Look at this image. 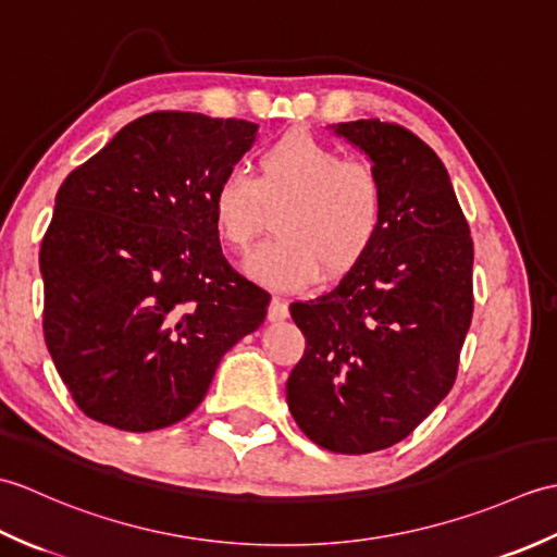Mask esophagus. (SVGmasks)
Masks as SVG:
<instances>
[{
    "label": "esophagus",
    "instance_id": "1",
    "mask_svg": "<svg viewBox=\"0 0 557 557\" xmlns=\"http://www.w3.org/2000/svg\"><path fill=\"white\" fill-rule=\"evenodd\" d=\"M287 315H289V309H287V304H285V301L277 299V297L270 301V306H268V321L277 323V321H285Z\"/></svg>",
    "mask_w": 557,
    "mask_h": 557
}]
</instances>
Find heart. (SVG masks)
Returning <instances> with one entry per match:
<instances>
[{"label":"heart","mask_w":557,"mask_h":557,"mask_svg":"<svg viewBox=\"0 0 557 557\" xmlns=\"http://www.w3.org/2000/svg\"><path fill=\"white\" fill-rule=\"evenodd\" d=\"M258 182L242 170L222 174L210 198L212 224L234 251H246L275 220V242L246 258V272L272 289H304L342 277L369 256L385 222V186L363 162H349L309 132H292L260 152Z\"/></svg>","instance_id":"b5f03b06"}]
</instances>
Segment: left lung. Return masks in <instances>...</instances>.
<instances>
[{"instance_id":"1","label":"left lung","mask_w":557,"mask_h":557,"mask_svg":"<svg viewBox=\"0 0 557 557\" xmlns=\"http://www.w3.org/2000/svg\"><path fill=\"white\" fill-rule=\"evenodd\" d=\"M385 186L381 236L335 289L289 306L306 337L287 405L315 445L385 449L453 389L474 311V244L441 158L381 120L333 124Z\"/></svg>"}]
</instances>
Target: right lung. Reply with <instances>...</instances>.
<instances>
[{"label": "right lung", "instance_id": "1", "mask_svg": "<svg viewBox=\"0 0 557 557\" xmlns=\"http://www.w3.org/2000/svg\"><path fill=\"white\" fill-rule=\"evenodd\" d=\"M258 124L152 112L59 186L40 246L45 342L86 417L146 433L186 419L270 294L230 268L210 198Z\"/></svg>", "mask_w": 557, "mask_h": 557}]
</instances>
